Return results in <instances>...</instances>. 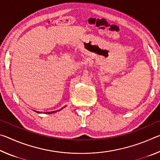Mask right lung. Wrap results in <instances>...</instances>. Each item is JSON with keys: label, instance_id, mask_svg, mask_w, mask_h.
Here are the masks:
<instances>
[{"label": "right lung", "instance_id": "add662e5", "mask_svg": "<svg viewBox=\"0 0 160 160\" xmlns=\"http://www.w3.org/2000/svg\"><path fill=\"white\" fill-rule=\"evenodd\" d=\"M54 112H47V113H53ZM38 113H39V112H38Z\"/></svg>", "mask_w": 160, "mask_h": 160}]
</instances>
